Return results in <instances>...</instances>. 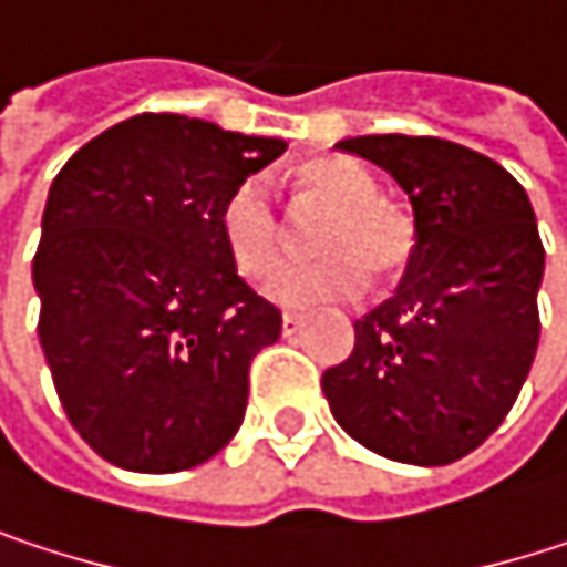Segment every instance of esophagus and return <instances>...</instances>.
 I'll return each mask as SVG.
<instances>
[{"instance_id":"obj_1","label":"esophagus","mask_w":567,"mask_h":567,"mask_svg":"<svg viewBox=\"0 0 567 567\" xmlns=\"http://www.w3.org/2000/svg\"><path fill=\"white\" fill-rule=\"evenodd\" d=\"M301 328H305V315H298V311H285V315H282V334H285V338L298 334Z\"/></svg>"}]
</instances>
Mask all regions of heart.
Here are the masks:
<instances>
[{"label":"heart","mask_w":567,"mask_h":567,"mask_svg":"<svg viewBox=\"0 0 567 567\" xmlns=\"http://www.w3.org/2000/svg\"><path fill=\"white\" fill-rule=\"evenodd\" d=\"M301 186L315 199L334 206L324 226L315 236L318 259L279 262L269 279L266 295L288 308H308L321 301L354 298L364 285L391 282L410 259L413 233L410 223L388 206L378 193L371 173L354 161L328 157L301 171ZM219 236L233 266L259 279L279 256L282 216L269 176L256 173L233 186L219 206Z\"/></svg>","instance_id":"heart-1"}]
</instances>
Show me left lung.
I'll return each instance as SVG.
<instances>
[{"instance_id":"8db88e82","label":"left lung","mask_w":567,"mask_h":567,"mask_svg":"<svg viewBox=\"0 0 567 567\" xmlns=\"http://www.w3.org/2000/svg\"><path fill=\"white\" fill-rule=\"evenodd\" d=\"M338 151L388 171L413 206L394 298L354 321L321 378L334 420L378 456L446 466L512 410L538 348L545 249L522 183L440 137L371 134Z\"/></svg>"}]
</instances>
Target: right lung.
Here are the masks:
<instances>
[{
    "instance_id": "right-lung-1",
    "label": "right lung",
    "mask_w": 567,
    "mask_h": 567,
    "mask_svg": "<svg viewBox=\"0 0 567 567\" xmlns=\"http://www.w3.org/2000/svg\"><path fill=\"white\" fill-rule=\"evenodd\" d=\"M285 154L179 114H137L52 179L32 282L39 341L81 440L131 473H179L239 430L282 311L236 272L219 206Z\"/></svg>"
}]
</instances>
